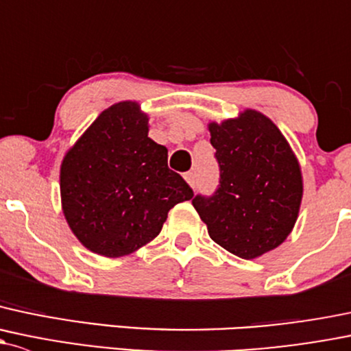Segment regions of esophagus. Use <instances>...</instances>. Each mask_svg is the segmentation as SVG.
<instances>
[{
  "instance_id": "34e87169",
  "label": "esophagus",
  "mask_w": 351,
  "mask_h": 351,
  "mask_svg": "<svg viewBox=\"0 0 351 351\" xmlns=\"http://www.w3.org/2000/svg\"><path fill=\"white\" fill-rule=\"evenodd\" d=\"M185 180H186L188 185L195 186V173H193V171H188V173H185Z\"/></svg>"
}]
</instances>
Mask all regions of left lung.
<instances>
[{"instance_id": "left-lung-1", "label": "left lung", "mask_w": 351, "mask_h": 351, "mask_svg": "<svg viewBox=\"0 0 351 351\" xmlns=\"http://www.w3.org/2000/svg\"><path fill=\"white\" fill-rule=\"evenodd\" d=\"M220 168L212 197L191 200L213 242L241 259H256L286 241L300 213L301 168L278 126L254 109L210 123Z\"/></svg>"}]
</instances>
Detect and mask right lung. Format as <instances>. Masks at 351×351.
<instances>
[{
    "label": "right lung",
    "instance_id": "obj_1",
    "mask_svg": "<svg viewBox=\"0 0 351 351\" xmlns=\"http://www.w3.org/2000/svg\"><path fill=\"white\" fill-rule=\"evenodd\" d=\"M138 102L110 106L60 166L62 210L84 247L123 257L153 241L168 212L193 190L168 168V149L147 138Z\"/></svg>",
    "mask_w": 351,
    "mask_h": 351
}]
</instances>
